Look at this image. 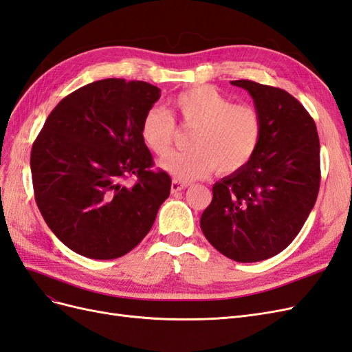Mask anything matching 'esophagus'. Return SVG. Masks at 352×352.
<instances>
[{
	"label": "esophagus",
	"instance_id": "obj_1",
	"mask_svg": "<svg viewBox=\"0 0 352 352\" xmlns=\"http://www.w3.org/2000/svg\"><path fill=\"white\" fill-rule=\"evenodd\" d=\"M188 188V184H184V182H180V180H173L172 182V192L173 194H176V192H180V190H184V189H186Z\"/></svg>",
	"mask_w": 352,
	"mask_h": 352
}]
</instances>
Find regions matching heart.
<instances>
[{
  "label": "heart",
  "mask_w": 352,
  "mask_h": 352,
  "mask_svg": "<svg viewBox=\"0 0 352 352\" xmlns=\"http://www.w3.org/2000/svg\"><path fill=\"white\" fill-rule=\"evenodd\" d=\"M170 105L184 126L194 127L188 141L190 150L172 153L162 160V167L176 179L190 182L211 168L219 175L235 173L257 153L263 120L252 105L232 102L211 85L179 92ZM140 133L148 150L166 155L175 140L176 123L166 110L154 107L144 114Z\"/></svg>",
  "instance_id": "heart-1"
}]
</instances>
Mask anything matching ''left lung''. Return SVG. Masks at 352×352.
Masks as SVG:
<instances>
[{"mask_svg":"<svg viewBox=\"0 0 352 352\" xmlns=\"http://www.w3.org/2000/svg\"><path fill=\"white\" fill-rule=\"evenodd\" d=\"M230 83L250 92L263 136L251 162L212 186L199 225L219 252L254 263L282 252L302 229L320 188V142L313 117L289 92Z\"/></svg>","mask_w":352,"mask_h":352,"instance_id":"left-lung-1","label":"left lung"}]
</instances>
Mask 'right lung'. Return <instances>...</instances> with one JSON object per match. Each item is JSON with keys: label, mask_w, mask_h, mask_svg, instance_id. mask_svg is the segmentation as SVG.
<instances>
[{"label": "right lung", "mask_w": 352, "mask_h": 352, "mask_svg": "<svg viewBox=\"0 0 352 352\" xmlns=\"http://www.w3.org/2000/svg\"><path fill=\"white\" fill-rule=\"evenodd\" d=\"M160 89L142 80L102 79L63 98L32 145L38 208L54 235L83 257L113 260L154 225L172 179L141 140L144 114ZM135 177L132 186L124 180Z\"/></svg>", "instance_id": "right-lung-1"}]
</instances>
